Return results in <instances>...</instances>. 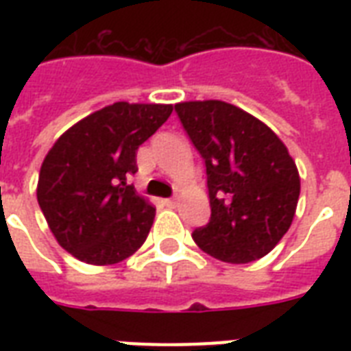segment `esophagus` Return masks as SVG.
<instances>
[{
  "label": "esophagus",
  "mask_w": 351,
  "mask_h": 351,
  "mask_svg": "<svg viewBox=\"0 0 351 351\" xmlns=\"http://www.w3.org/2000/svg\"><path fill=\"white\" fill-rule=\"evenodd\" d=\"M165 204H167V206H169V208H175L176 204H178V198H167V200H165Z\"/></svg>",
  "instance_id": "obj_1"
}]
</instances>
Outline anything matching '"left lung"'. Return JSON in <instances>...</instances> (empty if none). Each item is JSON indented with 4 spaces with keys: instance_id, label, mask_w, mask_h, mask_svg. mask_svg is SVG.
<instances>
[{
    "instance_id": "left-lung-1",
    "label": "left lung",
    "mask_w": 351,
    "mask_h": 351,
    "mask_svg": "<svg viewBox=\"0 0 351 351\" xmlns=\"http://www.w3.org/2000/svg\"><path fill=\"white\" fill-rule=\"evenodd\" d=\"M175 111L208 173L211 219L193 239L222 262L262 258L289 230L299 202L288 147L264 121L226 101H182Z\"/></svg>"
}]
</instances>
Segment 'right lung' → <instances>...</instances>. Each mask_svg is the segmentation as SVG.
<instances>
[{"instance_id": "1", "label": "right lung", "mask_w": 351, "mask_h": 351, "mask_svg": "<svg viewBox=\"0 0 351 351\" xmlns=\"http://www.w3.org/2000/svg\"><path fill=\"white\" fill-rule=\"evenodd\" d=\"M173 112L164 104L117 101L58 138L38 178V204L54 239L78 261L111 266L147 239L153 204L127 178L136 151Z\"/></svg>"}]
</instances>
